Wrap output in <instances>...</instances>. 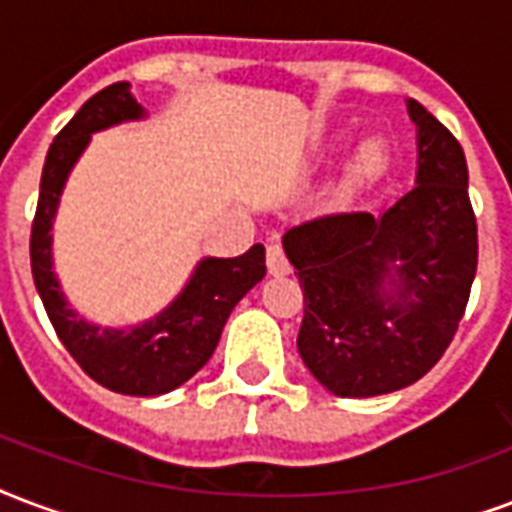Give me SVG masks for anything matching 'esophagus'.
<instances>
[{
	"mask_svg": "<svg viewBox=\"0 0 512 512\" xmlns=\"http://www.w3.org/2000/svg\"><path fill=\"white\" fill-rule=\"evenodd\" d=\"M265 265H268V273L271 276H287L290 273V263H287V257H284V249L271 244L268 252H265Z\"/></svg>",
	"mask_w": 512,
	"mask_h": 512,
	"instance_id": "obj_1",
	"label": "esophagus"
}]
</instances>
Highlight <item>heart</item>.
Instances as JSON below:
<instances>
[{
  "label": "heart",
  "mask_w": 512,
  "mask_h": 512,
  "mask_svg": "<svg viewBox=\"0 0 512 512\" xmlns=\"http://www.w3.org/2000/svg\"><path fill=\"white\" fill-rule=\"evenodd\" d=\"M386 158H389V150H386V142L381 136L365 139L354 152L346 171H343L341 182H338V193L351 195L360 185L381 177V171L386 169Z\"/></svg>",
  "instance_id": "heart-1"
}]
</instances>
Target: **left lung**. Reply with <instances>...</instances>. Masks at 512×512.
<instances>
[{"mask_svg": "<svg viewBox=\"0 0 512 512\" xmlns=\"http://www.w3.org/2000/svg\"><path fill=\"white\" fill-rule=\"evenodd\" d=\"M416 123V187L381 217L327 214L284 233L303 287L298 351L338 397H376L435 368L462 319L478 225L467 161L438 117L408 99Z\"/></svg>", "mask_w": 512, "mask_h": 512, "instance_id": "8db88e82", "label": "left lung"}]
</instances>
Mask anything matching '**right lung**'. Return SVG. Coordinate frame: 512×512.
Instances as JSON below:
<instances>
[{"mask_svg":"<svg viewBox=\"0 0 512 512\" xmlns=\"http://www.w3.org/2000/svg\"><path fill=\"white\" fill-rule=\"evenodd\" d=\"M128 88V83H115L91 96L50 144L31 222V273L56 335L77 365L112 392L155 397L182 386L209 362L230 311L265 276V249L255 244L239 257H204L185 290L142 325L115 330L74 314L53 273L50 230L69 171L91 134L147 115Z\"/></svg>","mask_w":512,"mask_h":512,"instance_id":"right-lung-1","label":"right lung"}]
</instances>
